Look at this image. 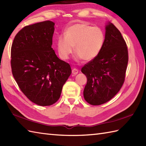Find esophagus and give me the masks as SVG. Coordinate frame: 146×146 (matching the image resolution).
<instances>
[{
  "label": "esophagus",
  "mask_w": 146,
  "mask_h": 146,
  "mask_svg": "<svg viewBox=\"0 0 146 146\" xmlns=\"http://www.w3.org/2000/svg\"><path fill=\"white\" fill-rule=\"evenodd\" d=\"M78 70L76 69V68H73V69H72V73L74 75H76L78 74Z\"/></svg>",
  "instance_id": "obj_1"
}]
</instances>
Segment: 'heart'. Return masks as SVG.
<instances>
[{
	"label": "heart",
	"mask_w": 146,
	"mask_h": 146,
	"mask_svg": "<svg viewBox=\"0 0 146 146\" xmlns=\"http://www.w3.org/2000/svg\"><path fill=\"white\" fill-rule=\"evenodd\" d=\"M64 35L57 39L58 54L64 60L69 58L74 47L78 58L91 61L99 54L105 42V35L100 27L83 23L68 26Z\"/></svg>",
	"instance_id": "1"
}]
</instances>
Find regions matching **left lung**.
Wrapping results in <instances>:
<instances>
[{"label": "left lung", "mask_w": 146, "mask_h": 146, "mask_svg": "<svg viewBox=\"0 0 146 146\" xmlns=\"http://www.w3.org/2000/svg\"><path fill=\"white\" fill-rule=\"evenodd\" d=\"M128 60L125 40L119 30L109 23L102 51L82 68L87 78L83 95L89 104H104L119 92L125 81Z\"/></svg>", "instance_id": "left-lung-1"}]
</instances>
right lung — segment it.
<instances>
[{
	"label": "right lung",
	"mask_w": 146,
	"mask_h": 146,
	"mask_svg": "<svg viewBox=\"0 0 146 146\" xmlns=\"http://www.w3.org/2000/svg\"><path fill=\"white\" fill-rule=\"evenodd\" d=\"M54 26L46 21L24 27L11 46L12 75L26 97L40 106L59 100L71 73L70 64L59 59L51 48Z\"/></svg>",
	"instance_id": "right-lung-1"
}]
</instances>
